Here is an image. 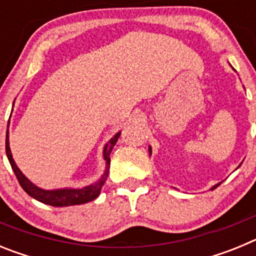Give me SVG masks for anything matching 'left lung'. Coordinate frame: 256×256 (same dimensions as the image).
Wrapping results in <instances>:
<instances>
[{"instance_id":"1","label":"left lung","mask_w":256,"mask_h":256,"mask_svg":"<svg viewBox=\"0 0 256 256\" xmlns=\"http://www.w3.org/2000/svg\"><path fill=\"white\" fill-rule=\"evenodd\" d=\"M148 152H150V155H151V146H148ZM220 183H222V182H220ZM220 183H218V184H216V186H212V190L216 188V187H218L219 184H220Z\"/></svg>"}]
</instances>
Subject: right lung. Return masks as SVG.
<instances>
[{
  "mask_svg": "<svg viewBox=\"0 0 256 256\" xmlns=\"http://www.w3.org/2000/svg\"><path fill=\"white\" fill-rule=\"evenodd\" d=\"M10 123V122H8ZM122 132H118L116 134L112 137L108 144H105L104 148V159L106 160V169L105 173L102 174V177L97 182L92 183L90 186H86L83 188H58V190H44L40 187L36 186L34 183H32L28 178L22 173L18 165L15 164L12 159V154L10 150V144H8V132H6V155H8V159L10 162L11 168H12L14 173L16 176L18 180H19L20 186L22 187V190L28 194L29 196H32L36 200L44 202V204L51 205V206H70V205H80L86 204V202H90V201L94 200L97 196L100 195L101 188H102L104 183L108 180V165H110V154H112V148L116 144L119 136Z\"/></svg>",
  "mask_w": 256,
  "mask_h": 256,
  "instance_id": "1",
  "label": "right lung"
}]
</instances>
